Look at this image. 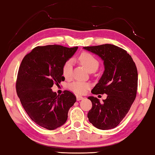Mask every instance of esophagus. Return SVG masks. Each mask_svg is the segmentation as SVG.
<instances>
[{
	"label": "esophagus",
	"instance_id": "obj_1",
	"mask_svg": "<svg viewBox=\"0 0 155 155\" xmlns=\"http://www.w3.org/2000/svg\"><path fill=\"white\" fill-rule=\"evenodd\" d=\"M82 99H83V96H77V100L78 101H81V100H82Z\"/></svg>",
	"mask_w": 155,
	"mask_h": 155
}]
</instances>
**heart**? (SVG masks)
<instances>
[{
  "mask_svg": "<svg viewBox=\"0 0 155 155\" xmlns=\"http://www.w3.org/2000/svg\"><path fill=\"white\" fill-rule=\"evenodd\" d=\"M78 59L89 72L96 71L99 67V61L90 52H82L78 55ZM72 67L73 61L72 59L67 60L63 65L62 74L65 78H71L72 75ZM69 88L75 93L83 94H85L86 91L90 88V84L81 81H74L70 84Z\"/></svg>",
  "mask_w": 155,
  "mask_h": 155,
  "instance_id": "heart-1",
  "label": "heart"
}]
</instances>
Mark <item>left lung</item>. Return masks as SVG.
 I'll return each instance as SVG.
<instances>
[{
    "instance_id": "obj_1",
    "label": "left lung",
    "mask_w": 155,
    "mask_h": 155,
    "mask_svg": "<svg viewBox=\"0 0 155 155\" xmlns=\"http://www.w3.org/2000/svg\"><path fill=\"white\" fill-rule=\"evenodd\" d=\"M83 48L98 54L104 61V73L91 93L107 94L102 103L95 97H88L92 103L87 114L89 121L99 129H111L124 119L136 98L137 67L127 51L113 44Z\"/></svg>"
}]
</instances>
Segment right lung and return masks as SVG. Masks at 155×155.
Returning a JSON list of instances; mask_svg holds the SVG:
<instances>
[{"label": "right lung", "instance_id": "obj_1", "mask_svg": "<svg viewBox=\"0 0 155 155\" xmlns=\"http://www.w3.org/2000/svg\"><path fill=\"white\" fill-rule=\"evenodd\" d=\"M78 46H37L23 58L18 70L16 92L23 108L37 124L54 130L66 122L68 113L77 101L71 91L57 95L54 84L65 81L62 74L64 63L75 53Z\"/></svg>", "mask_w": 155, "mask_h": 155}]
</instances>
